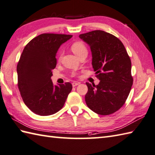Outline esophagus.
Wrapping results in <instances>:
<instances>
[{"mask_svg":"<svg viewBox=\"0 0 155 155\" xmlns=\"http://www.w3.org/2000/svg\"><path fill=\"white\" fill-rule=\"evenodd\" d=\"M80 82H77V81H74V82H73V83H72V86H73V87H75V86H78V85H79L80 84Z\"/></svg>","mask_w":155,"mask_h":155,"instance_id":"34e87169","label":"esophagus"}]
</instances>
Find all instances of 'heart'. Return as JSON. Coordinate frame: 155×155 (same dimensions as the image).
Instances as JSON below:
<instances>
[{
	"instance_id": "heart-1",
	"label": "heart",
	"mask_w": 155,
	"mask_h": 155,
	"mask_svg": "<svg viewBox=\"0 0 155 155\" xmlns=\"http://www.w3.org/2000/svg\"><path fill=\"white\" fill-rule=\"evenodd\" d=\"M71 49L73 51L74 54L76 55L78 58L82 55H87V47L85 46L84 44L81 42H75L72 44L71 46ZM62 55V51L59 52V59H60Z\"/></svg>"
}]
</instances>
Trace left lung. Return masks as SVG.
I'll return each mask as SVG.
<instances>
[{
    "label": "left lung",
    "mask_w": 155,
    "mask_h": 155,
    "mask_svg": "<svg viewBox=\"0 0 155 155\" xmlns=\"http://www.w3.org/2000/svg\"><path fill=\"white\" fill-rule=\"evenodd\" d=\"M79 37L90 47L91 64L100 81L96 86L86 82L87 106L97 114H111L124 105L133 84L130 57L120 40L104 31Z\"/></svg>",
    "instance_id": "8db88e82"
}]
</instances>
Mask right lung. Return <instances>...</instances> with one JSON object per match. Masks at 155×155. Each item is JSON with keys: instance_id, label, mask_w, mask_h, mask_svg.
I'll use <instances>...</instances> for the list:
<instances>
[{"instance_id": "right-lung-1", "label": "right lung", "mask_w": 155, "mask_h": 155, "mask_svg": "<svg viewBox=\"0 0 155 155\" xmlns=\"http://www.w3.org/2000/svg\"><path fill=\"white\" fill-rule=\"evenodd\" d=\"M71 37L43 33L25 47L17 67L18 87L25 105L36 114L49 116L59 111L72 90L69 82L54 86L51 79L57 64L56 53Z\"/></svg>"}]
</instances>
